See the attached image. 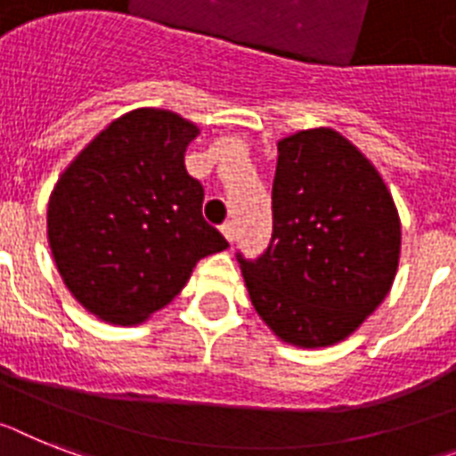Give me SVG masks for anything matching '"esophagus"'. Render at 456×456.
<instances>
[{
    "mask_svg": "<svg viewBox=\"0 0 456 456\" xmlns=\"http://www.w3.org/2000/svg\"><path fill=\"white\" fill-rule=\"evenodd\" d=\"M222 234H224V239H227L229 243H234V240H236V227L232 224V222H224V224H222Z\"/></svg>",
    "mask_w": 456,
    "mask_h": 456,
    "instance_id": "1",
    "label": "esophagus"
}]
</instances>
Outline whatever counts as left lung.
Masks as SVG:
<instances>
[{
  "label": "left lung",
  "mask_w": 456,
  "mask_h": 456,
  "mask_svg": "<svg viewBox=\"0 0 456 456\" xmlns=\"http://www.w3.org/2000/svg\"><path fill=\"white\" fill-rule=\"evenodd\" d=\"M273 234L257 259L236 255L266 327L299 347L334 346L387 297L401 222L376 167L338 132L278 141Z\"/></svg>",
  "instance_id": "left-lung-1"
}]
</instances>
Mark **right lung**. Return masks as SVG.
<instances>
[{
    "mask_svg": "<svg viewBox=\"0 0 456 456\" xmlns=\"http://www.w3.org/2000/svg\"><path fill=\"white\" fill-rule=\"evenodd\" d=\"M197 134L171 110H129L60 175L48 243L69 292L99 320L143 322L181 292L199 259L229 248L201 216L204 187L185 169Z\"/></svg>",
    "mask_w": 456,
    "mask_h": 456,
    "instance_id": "right-lung-1",
    "label": "right lung"
}]
</instances>
